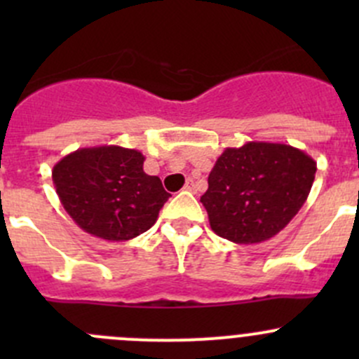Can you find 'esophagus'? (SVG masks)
Here are the masks:
<instances>
[{"label":"esophagus","instance_id":"esophagus-1","mask_svg":"<svg viewBox=\"0 0 359 359\" xmlns=\"http://www.w3.org/2000/svg\"><path fill=\"white\" fill-rule=\"evenodd\" d=\"M184 189H186V191H189V193H194V191H196V186H194V182H193V180H187V182H186V186H184Z\"/></svg>","mask_w":359,"mask_h":359}]
</instances>
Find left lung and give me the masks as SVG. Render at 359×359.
Here are the masks:
<instances>
[{"instance_id": "left-lung-1", "label": "left lung", "mask_w": 359, "mask_h": 359, "mask_svg": "<svg viewBox=\"0 0 359 359\" xmlns=\"http://www.w3.org/2000/svg\"><path fill=\"white\" fill-rule=\"evenodd\" d=\"M314 175L316 161L288 144L227 147L217 158L201 196L210 227L238 245L269 240L302 208Z\"/></svg>"}]
</instances>
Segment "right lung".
Here are the masks:
<instances>
[{
    "label": "right lung",
    "mask_w": 359,
    "mask_h": 359,
    "mask_svg": "<svg viewBox=\"0 0 359 359\" xmlns=\"http://www.w3.org/2000/svg\"><path fill=\"white\" fill-rule=\"evenodd\" d=\"M144 154L119 146L83 147L53 166L59 200L88 234L126 241L158 220L170 194L156 175L144 172Z\"/></svg>",
    "instance_id": "1"
}]
</instances>
